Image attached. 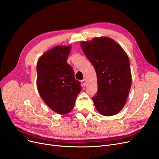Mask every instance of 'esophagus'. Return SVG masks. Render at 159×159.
<instances>
[{"mask_svg":"<svg viewBox=\"0 0 159 159\" xmlns=\"http://www.w3.org/2000/svg\"><path fill=\"white\" fill-rule=\"evenodd\" d=\"M81 83H82V85H83L84 86H85V84H86V81H85V80H81Z\"/></svg>","mask_w":159,"mask_h":159,"instance_id":"1","label":"esophagus"}]
</instances>
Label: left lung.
<instances>
[{"mask_svg": "<svg viewBox=\"0 0 159 159\" xmlns=\"http://www.w3.org/2000/svg\"><path fill=\"white\" fill-rule=\"evenodd\" d=\"M80 46L97 74L98 89L92 98L96 109L105 116L116 115L125 105L131 86L127 54L117 42L109 37L81 41Z\"/></svg>", "mask_w": 159, "mask_h": 159, "instance_id": "left-lung-1", "label": "left lung"}]
</instances>
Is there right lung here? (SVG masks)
Here are the masks:
<instances>
[{
    "label": "right lung",
    "instance_id": "1",
    "mask_svg": "<svg viewBox=\"0 0 159 159\" xmlns=\"http://www.w3.org/2000/svg\"><path fill=\"white\" fill-rule=\"evenodd\" d=\"M71 48V46H56L43 54L37 62L38 93L48 106L60 115L73 109L81 89L67 62Z\"/></svg>",
    "mask_w": 159,
    "mask_h": 159
}]
</instances>
